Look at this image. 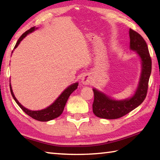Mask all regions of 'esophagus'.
<instances>
[{
	"instance_id": "obj_1",
	"label": "esophagus",
	"mask_w": 160,
	"mask_h": 160,
	"mask_svg": "<svg viewBox=\"0 0 160 160\" xmlns=\"http://www.w3.org/2000/svg\"><path fill=\"white\" fill-rule=\"evenodd\" d=\"M92 82V78L90 75H85L82 78V82L85 85H88L89 84H90Z\"/></svg>"
}]
</instances>
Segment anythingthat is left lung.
Instances as JSON below:
<instances>
[{
    "label": "left lung",
    "instance_id": "1",
    "mask_svg": "<svg viewBox=\"0 0 160 160\" xmlns=\"http://www.w3.org/2000/svg\"><path fill=\"white\" fill-rule=\"evenodd\" d=\"M129 36L130 47L136 51L142 61V72L138 88L131 98L121 101L113 100L96 89H93L92 110L97 117L107 119L122 117L141 104L147 95L152 71V60L147 43L141 35L132 29L129 30Z\"/></svg>",
    "mask_w": 160,
    "mask_h": 160
}]
</instances>
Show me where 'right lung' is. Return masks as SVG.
I'll return each mask as SVG.
<instances>
[{
    "instance_id": "right-lung-1",
    "label": "right lung",
    "mask_w": 160,
    "mask_h": 160,
    "mask_svg": "<svg viewBox=\"0 0 160 160\" xmlns=\"http://www.w3.org/2000/svg\"><path fill=\"white\" fill-rule=\"evenodd\" d=\"M35 29H36L35 28V27H33V28H31L30 29H28V31H26L25 33L22 34V36L19 38L17 43H16V44L15 46V48L18 47V44H20V42L22 40L23 38H25L26 37L27 34H28L29 33H30V32L34 31ZM78 86V82L69 86L68 88L66 89V90L63 92V93L58 97V98L54 102V103H53L51 106L47 107V109H44L40 111H31L26 109V108L24 107L22 105L20 104V103H19L17 99L15 98L14 94L12 92L11 85H10V92H11L13 99H15V101L18 104V106L20 107L21 109H22V111H24L25 113H26L28 116H30V117H32V118L35 119V120L39 121H48L52 120L53 118L58 117V116L63 113L65 105L66 104L67 100L68 99L69 96L71 94L72 92L76 90Z\"/></svg>"
}]
</instances>
